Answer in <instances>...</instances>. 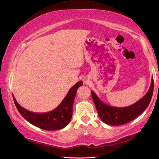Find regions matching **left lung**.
I'll return each mask as SVG.
<instances>
[{
    "instance_id": "obj_1",
    "label": "left lung",
    "mask_w": 159,
    "mask_h": 159,
    "mask_svg": "<svg viewBox=\"0 0 159 159\" xmlns=\"http://www.w3.org/2000/svg\"><path fill=\"white\" fill-rule=\"evenodd\" d=\"M154 82L152 79L149 90L141 99L128 107H117L107 105L99 99L93 91H91L98 116L105 123L111 125H120L134 120L148 107L152 96Z\"/></svg>"
}]
</instances>
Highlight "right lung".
Wrapping results in <instances>:
<instances>
[{
	"label": "right lung",
	"mask_w": 159,
	"mask_h": 159,
	"mask_svg": "<svg viewBox=\"0 0 159 159\" xmlns=\"http://www.w3.org/2000/svg\"><path fill=\"white\" fill-rule=\"evenodd\" d=\"M82 84L83 82L81 81L77 82L69 90L68 93L63 98L62 102L54 110L48 113L38 114L27 111L18 103L13 95L12 97L19 112L27 122L44 130H59L66 126L70 122L72 116V107L76 92L78 87H81Z\"/></svg>",
	"instance_id": "obj_1"
}]
</instances>
